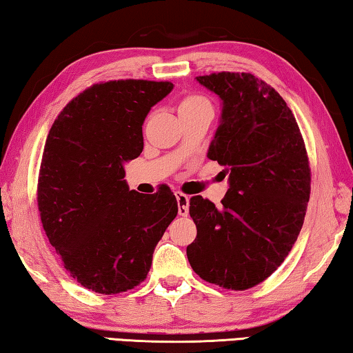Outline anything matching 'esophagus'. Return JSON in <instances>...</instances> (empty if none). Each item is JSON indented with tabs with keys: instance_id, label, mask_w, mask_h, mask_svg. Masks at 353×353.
Returning a JSON list of instances; mask_svg holds the SVG:
<instances>
[{
	"instance_id": "34e87169",
	"label": "esophagus",
	"mask_w": 353,
	"mask_h": 353,
	"mask_svg": "<svg viewBox=\"0 0 353 353\" xmlns=\"http://www.w3.org/2000/svg\"><path fill=\"white\" fill-rule=\"evenodd\" d=\"M176 199H177V208H179V214L181 216H187L188 214V204H190V198L187 194H183L182 191H176Z\"/></svg>"
}]
</instances>
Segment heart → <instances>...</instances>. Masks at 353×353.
Masks as SVG:
<instances>
[{
    "label": "heart",
    "instance_id": "1",
    "mask_svg": "<svg viewBox=\"0 0 353 353\" xmlns=\"http://www.w3.org/2000/svg\"><path fill=\"white\" fill-rule=\"evenodd\" d=\"M205 107H212L208 99L198 93H190L179 101V115H187V113L198 112Z\"/></svg>",
    "mask_w": 353,
    "mask_h": 353
}]
</instances>
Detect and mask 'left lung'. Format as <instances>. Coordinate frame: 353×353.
Wrapping results in <instances>:
<instances>
[{
	"mask_svg": "<svg viewBox=\"0 0 353 353\" xmlns=\"http://www.w3.org/2000/svg\"><path fill=\"white\" fill-rule=\"evenodd\" d=\"M196 79L223 99L208 159L227 166L223 207L190 199L198 235L187 248L208 283L243 291L282 265L305 219L312 170L301 129L285 99L250 73L221 71Z\"/></svg>",
	"mask_w": 353,
	"mask_h": 353,
	"instance_id": "left-lung-1",
	"label": "left lung"
}]
</instances>
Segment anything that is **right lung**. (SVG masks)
<instances>
[{
	"instance_id": "1",
	"label": "right lung",
	"mask_w": 353,
	"mask_h": 353,
	"mask_svg": "<svg viewBox=\"0 0 353 353\" xmlns=\"http://www.w3.org/2000/svg\"><path fill=\"white\" fill-rule=\"evenodd\" d=\"M171 90L168 81L93 83L63 107L46 137L37 182L41 225L83 288L118 294L140 285L176 218L168 187L137 193L123 168L143 151L151 107Z\"/></svg>"
}]
</instances>
